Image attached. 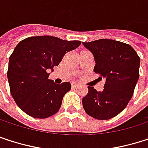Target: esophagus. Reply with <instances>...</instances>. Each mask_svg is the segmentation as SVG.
Masks as SVG:
<instances>
[{"mask_svg":"<svg viewBox=\"0 0 148 148\" xmlns=\"http://www.w3.org/2000/svg\"><path fill=\"white\" fill-rule=\"evenodd\" d=\"M77 85H78V84H77V83H76V82H73V83H71V86H72L73 88H76Z\"/></svg>","mask_w":148,"mask_h":148,"instance_id":"1","label":"esophagus"}]
</instances>
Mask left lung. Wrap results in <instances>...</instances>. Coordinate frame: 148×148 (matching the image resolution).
Returning <instances> with one entry per match:
<instances>
[{"instance_id":"left-lung-1","label":"left lung","mask_w":148,"mask_h":148,"mask_svg":"<svg viewBox=\"0 0 148 148\" xmlns=\"http://www.w3.org/2000/svg\"><path fill=\"white\" fill-rule=\"evenodd\" d=\"M94 55V71L105 78L104 89L88 86L83 98L85 112L97 120H109L123 110L133 97L139 79L140 57L128 44L113 39L83 43Z\"/></svg>"}]
</instances>
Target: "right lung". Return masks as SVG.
I'll return each instance as SVG.
<instances>
[{"label":"right lung","instance_id":"right-lung-1","mask_svg":"<svg viewBox=\"0 0 148 148\" xmlns=\"http://www.w3.org/2000/svg\"><path fill=\"white\" fill-rule=\"evenodd\" d=\"M79 40H63L53 36H35L21 40L9 57L8 79L11 95L27 114L45 119L59 110L71 85L57 84L48 79L49 69L58 65L63 57L77 48Z\"/></svg>","mask_w":148,"mask_h":148}]
</instances>
